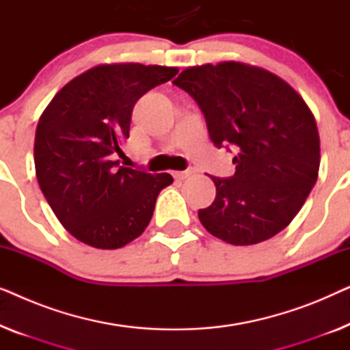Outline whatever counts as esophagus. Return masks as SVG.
<instances>
[{"label":"esophagus","instance_id":"1","mask_svg":"<svg viewBox=\"0 0 350 350\" xmlns=\"http://www.w3.org/2000/svg\"><path fill=\"white\" fill-rule=\"evenodd\" d=\"M194 174V170L193 169H188V170H183V172H175L174 174V176L176 180H185V178H188V176H191Z\"/></svg>","mask_w":350,"mask_h":350}]
</instances>
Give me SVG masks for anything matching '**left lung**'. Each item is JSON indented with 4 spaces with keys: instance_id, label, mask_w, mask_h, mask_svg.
I'll return each instance as SVG.
<instances>
[{
    "instance_id": "obj_1",
    "label": "left lung",
    "mask_w": 350,
    "mask_h": 350,
    "mask_svg": "<svg viewBox=\"0 0 350 350\" xmlns=\"http://www.w3.org/2000/svg\"><path fill=\"white\" fill-rule=\"evenodd\" d=\"M174 84L199 105L213 145L237 151L236 174L210 175L217 196L200 223L232 245L279 234L317 181L320 138L308 105L279 76L239 62L191 66Z\"/></svg>"
}]
</instances>
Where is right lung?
Returning a JSON list of instances; mask_svg holds the SVG:
<instances>
[{
  "mask_svg": "<svg viewBox=\"0 0 350 350\" xmlns=\"http://www.w3.org/2000/svg\"><path fill=\"white\" fill-rule=\"evenodd\" d=\"M178 73L159 65H98L62 88L35 135L40 188L64 228L90 247L113 250L151 221L174 178L119 164L138 98Z\"/></svg>",
  "mask_w": 350,
  "mask_h": 350,
  "instance_id": "1",
  "label": "right lung"
}]
</instances>
